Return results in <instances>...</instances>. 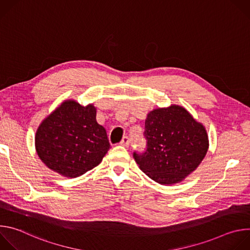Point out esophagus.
Listing matches in <instances>:
<instances>
[{
    "mask_svg": "<svg viewBox=\"0 0 250 250\" xmlns=\"http://www.w3.org/2000/svg\"><path fill=\"white\" fill-rule=\"evenodd\" d=\"M129 142H130L129 137H128V136H125V137L122 139V141L120 142V145H121V146H123L127 147V146H129Z\"/></svg>",
    "mask_w": 250,
    "mask_h": 250,
    "instance_id": "34e87169",
    "label": "esophagus"
}]
</instances>
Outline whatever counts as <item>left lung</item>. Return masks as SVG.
Masks as SVG:
<instances>
[{
	"label": "left lung",
	"instance_id": "obj_1",
	"mask_svg": "<svg viewBox=\"0 0 250 250\" xmlns=\"http://www.w3.org/2000/svg\"><path fill=\"white\" fill-rule=\"evenodd\" d=\"M145 152L133 158L149 178L162 185L183 181L207 154L208 139L204 125L183 106L151 111L146 120Z\"/></svg>",
	"mask_w": 250,
	"mask_h": 250
}]
</instances>
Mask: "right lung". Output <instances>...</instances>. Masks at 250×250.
Masks as SVG:
<instances>
[{
    "label": "right lung",
    "mask_w": 250,
    "mask_h": 250,
    "mask_svg": "<svg viewBox=\"0 0 250 250\" xmlns=\"http://www.w3.org/2000/svg\"><path fill=\"white\" fill-rule=\"evenodd\" d=\"M96 113L93 104L68 100L43 120L35 134V148L49 169L75 178L101 163L111 146Z\"/></svg>",
    "instance_id": "right-lung-1"
}]
</instances>
